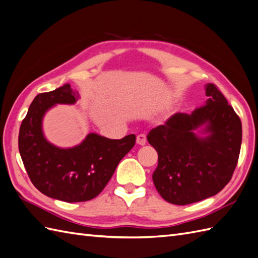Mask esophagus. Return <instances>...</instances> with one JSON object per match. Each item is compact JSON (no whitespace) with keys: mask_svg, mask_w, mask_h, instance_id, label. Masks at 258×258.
I'll list each match as a JSON object with an SVG mask.
<instances>
[{"mask_svg":"<svg viewBox=\"0 0 258 258\" xmlns=\"http://www.w3.org/2000/svg\"><path fill=\"white\" fill-rule=\"evenodd\" d=\"M136 141H137V144H139V146H144V144L147 143V137H146V135L141 134L139 136H137Z\"/></svg>","mask_w":258,"mask_h":258,"instance_id":"34e87169","label":"esophagus"}]
</instances>
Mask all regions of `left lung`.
<instances>
[{
  "mask_svg": "<svg viewBox=\"0 0 258 258\" xmlns=\"http://www.w3.org/2000/svg\"><path fill=\"white\" fill-rule=\"evenodd\" d=\"M205 90L203 107L190 115L177 112L148 135L159 154L154 186L174 205L215 196L230 181L240 155V118L215 85L206 84Z\"/></svg>",
  "mask_w": 258,
  "mask_h": 258,
  "instance_id": "left-lung-1",
  "label": "left lung"
}]
</instances>
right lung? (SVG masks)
Masks as SVG:
<instances>
[{
	"label": "right lung",
	"instance_id": "obj_1",
	"mask_svg": "<svg viewBox=\"0 0 258 258\" xmlns=\"http://www.w3.org/2000/svg\"><path fill=\"white\" fill-rule=\"evenodd\" d=\"M79 98V93L69 84L38 94L29 106L18 136L20 154L31 183L46 196L66 203L96 197L136 142L135 135L115 140L95 133L71 148L49 142L42 130L46 112L59 104L73 105Z\"/></svg>",
	"mask_w": 258,
	"mask_h": 258
}]
</instances>
